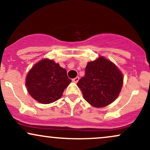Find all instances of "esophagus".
I'll list each match as a JSON object with an SVG mask.
<instances>
[{"label": "esophagus", "mask_w": 150, "mask_h": 150, "mask_svg": "<svg viewBox=\"0 0 150 150\" xmlns=\"http://www.w3.org/2000/svg\"><path fill=\"white\" fill-rule=\"evenodd\" d=\"M79 79H80V78H79V77H75V78L73 79V82H75V83H77V82L79 81Z\"/></svg>", "instance_id": "1"}]
</instances>
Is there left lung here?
Here are the masks:
<instances>
[{"mask_svg":"<svg viewBox=\"0 0 150 150\" xmlns=\"http://www.w3.org/2000/svg\"><path fill=\"white\" fill-rule=\"evenodd\" d=\"M123 84L120 70L112 62L103 56L89 62L85 76L77 82L84 99L94 107L111 104L119 95Z\"/></svg>","mask_w":150,"mask_h":150,"instance_id":"1","label":"left lung"}]
</instances>
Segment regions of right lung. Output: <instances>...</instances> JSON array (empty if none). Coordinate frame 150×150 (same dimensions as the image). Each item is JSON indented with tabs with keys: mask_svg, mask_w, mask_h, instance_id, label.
<instances>
[{
	"mask_svg": "<svg viewBox=\"0 0 150 150\" xmlns=\"http://www.w3.org/2000/svg\"><path fill=\"white\" fill-rule=\"evenodd\" d=\"M70 82L66 70L52 60L44 58L29 71L25 84L31 97L47 104L60 99Z\"/></svg>",
	"mask_w": 150,
	"mask_h": 150,
	"instance_id": "obj_1",
	"label": "right lung"
}]
</instances>
